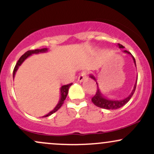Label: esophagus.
I'll return each mask as SVG.
<instances>
[{"label":"esophagus","instance_id":"esophagus-1","mask_svg":"<svg viewBox=\"0 0 154 154\" xmlns=\"http://www.w3.org/2000/svg\"><path fill=\"white\" fill-rule=\"evenodd\" d=\"M86 77H87V76H86V72H82V73H81L80 75H79L78 79H77V81H78V82H82V81L86 78Z\"/></svg>","mask_w":154,"mask_h":154}]
</instances>
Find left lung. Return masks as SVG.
Here are the masks:
<instances>
[{"mask_svg": "<svg viewBox=\"0 0 154 154\" xmlns=\"http://www.w3.org/2000/svg\"><path fill=\"white\" fill-rule=\"evenodd\" d=\"M117 45L119 46V48H125L122 45H121V44L118 43ZM123 52L125 53V54H127L130 55V56H132V60H133L134 63H135V65L136 66L135 59V58L133 57V56L130 54V52H129V51H126V50H124ZM90 77L94 79L95 82H96L97 86H98V90H97L96 93H95V95L93 97V98H92V102H93V103H94L96 106L102 108V109H108V110H113V109H119V108L122 107L124 105H125V104L128 103L129 100H130V98H132V95H133L134 93H135V88H136V84H137V77L133 89H132L131 93H130V95H129L128 97H126V98H124V99H122V100H114V99L112 100V99H109V98H107L106 97H105L103 94H102V93L100 91V88H99V87H98V82H97L96 78L95 77V76L93 75H90Z\"/></svg>", "mask_w": 154, "mask_h": 154, "instance_id": "1", "label": "left lung"}]
</instances>
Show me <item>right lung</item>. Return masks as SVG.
Listing matches in <instances>:
<instances>
[{"mask_svg": "<svg viewBox=\"0 0 154 154\" xmlns=\"http://www.w3.org/2000/svg\"><path fill=\"white\" fill-rule=\"evenodd\" d=\"M48 51V48H42V49H36V50H32V51H26L25 54L21 56L20 59H19V61H17V64H16V66L14 67V72H13V79L14 78L16 72H17V70H18L19 67L22 65V63L24 62V61H25V60L27 59L28 57H29V56L32 54H41V53H46ZM72 85V83H71V84L61 86V88H60V99L59 100V103H57V105L56 106V107H55L52 111H51L48 114H46V115L43 116V117H47V116L51 115V114H53L54 113L56 112V111H57L60 109V108L61 107V106L63 105L65 99H66L67 94H68L69 88H70V86H71Z\"/></svg>", "mask_w": 154, "mask_h": 154, "instance_id": "add662e5", "label": "right lung"}]
</instances>
